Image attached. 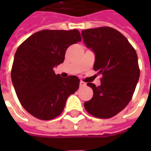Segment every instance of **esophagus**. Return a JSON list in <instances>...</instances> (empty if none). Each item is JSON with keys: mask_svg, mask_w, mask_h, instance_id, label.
<instances>
[{"mask_svg": "<svg viewBox=\"0 0 151 151\" xmlns=\"http://www.w3.org/2000/svg\"><path fill=\"white\" fill-rule=\"evenodd\" d=\"M86 84L85 82H82V81H80V86H81V87H83V86H86Z\"/></svg>", "mask_w": 151, "mask_h": 151, "instance_id": "esophagus-1", "label": "esophagus"}]
</instances>
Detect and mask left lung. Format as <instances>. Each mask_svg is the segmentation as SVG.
<instances>
[{
	"label": "left lung",
	"instance_id": "left-lung-1",
	"mask_svg": "<svg viewBox=\"0 0 151 151\" xmlns=\"http://www.w3.org/2000/svg\"><path fill=\"white\" fill-rule=\"evenodd\" d=\"M82 36L95 53L94 70L103 75L99 86L87 83L94 95L84 107L94 116L111 118L126 107L136 88L140 76L136 51L120 32L108 27L83 30Z\"/></svg>",
	"mask_w": 151,
	"mask_h": 151
}]
</instances>
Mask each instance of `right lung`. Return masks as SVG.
I'll use <instances>...</instances> for the list:
<instances>
[{
	"instance_id": "right-lung-1",
	"label": "right lung",
	"mask_w": 151,
	"mask_h": 151,
	"mask_svg": "<svg viewBox=\"0 0 151 151\" xmlns=\"http://www.w3.org/2000/svg\"><path fill=\"white\" fill-rule=\"evenodd\" d=\"M82 40L78 30H43L18 47L11 79L25 110L43 120L58 116L67 99L79 87L77 76L61 78L53 68L64 62L67 48Z\"/></svg>"
}]
</instances>
